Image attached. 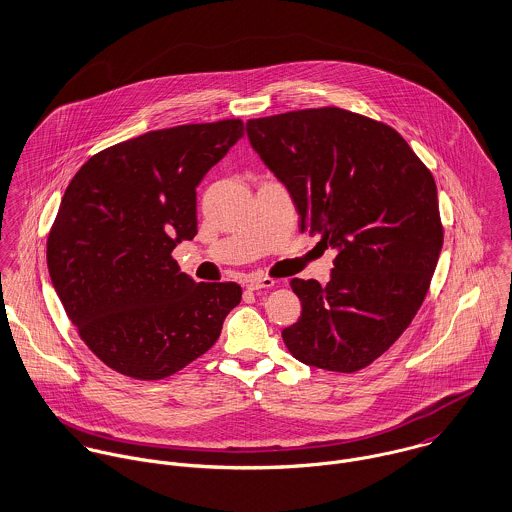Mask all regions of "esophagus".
<instances>
[{
	"label": "esophagus",
	"instance_id": "1",
	"mask_svg": "<svg viewBox=\"0 0 512 512\" xmlns=\"http://www.w3.org/2000/svg\"><path fill=\"white\" fill-rule=\"evenodd\" d=\"M274 284H276V280H272V278H250V280L246 282V288H248L250 292H256V290L274 288Z\"/></svg>",
	"mask_w": 512,
	"mask_h": 512
}]
</instances>
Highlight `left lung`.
Masks as SVG:
<instances>
[{"mask_svg":"<svg viewBox=\"0 0 512 512\" xmlns=\"http://www.w3.org/2000/svg\"><path fill=\"white\" fill-rule=\"evenodd\" d=\"M288 187L301 232L337 250L327 286L290 282L301 317L282 331L299 363L357 372L416 317L443 246L434 175L390 126L325 106L246 122Z\"/></svg>","mask_w":512,"mask_h":512,"instance_id":"left-lung-1","label":"left lung"}]
</instances>
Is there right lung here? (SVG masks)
Segmentation results:
<instances>
[{"label":"right lung","instance_id":"obj_1","mask_svg":"<svg viewBox=\"0 0 512 512\" xmlns=\"http://www.w3.org/2000/svg\"><path fill=\"white\" fill-rule=\"evenodd\" d=\"M242 136V120L147 132L98 151L69 183L47 266L80 339L116 372H179L240 303L238 284H197L171 252L195 238L197 185Z\"/></svg>","mask_w":512,"mask_h":512}]
</instances>
